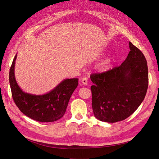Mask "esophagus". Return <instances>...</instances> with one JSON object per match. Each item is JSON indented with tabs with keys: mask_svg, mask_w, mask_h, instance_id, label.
I'll return each mask as SVG.
<instances>
[{
	"mask_svg": "<svg viewBox=\"0 0 159 159\" xmlns=\"http://www.w3.org/2000/svg\"><path fill=\"white\" fill-rule=\"evenodd\" d=\"M81 81H82V83L84 85H87L88 84V79L86 77H83L82 79H81Z\"/></svg>",
	"mask_w": 159,
	"mask_h": 159,
	"instance_id": "1",
	"label": "esophagus"
}]
</instances>
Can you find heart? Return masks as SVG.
Listing matches in <instances>:
<instances>
[{"mask_svg": "<svg viewBox=\"0 0 159 159\" xmlns=\"http://www.w3.org/2000/svg\"><path fill=\"white\" fill-rule=\"evenodd\" d=\"M100 69L102 71H106L107 69V64L106 62H102L101 65H100Z\"/></svg>", "mask_w": 159, "mask_h": 159, "instance_id": "b5f03b06", "label": "heart"}]
</instances>
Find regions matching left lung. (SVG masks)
<instances>
[{
  "label": "left lung",
  "mask_w": 159,
  "mask_h": 159,
  "mask_svg": "<svg viewBox=\"0 0 159 159\" xmlns=\"http://www.w3.org/2000/svg\"><path fill=\"white\" fill-rule=\"evenodd\" d=\"M130 52L120 66L90 75L93 85L92 108L95 117L106 122L127 119L144 101L148 70L144 54L129 42Z\"/></svg>",
  "instance_id": "left-lung-1"
}]
</instances>
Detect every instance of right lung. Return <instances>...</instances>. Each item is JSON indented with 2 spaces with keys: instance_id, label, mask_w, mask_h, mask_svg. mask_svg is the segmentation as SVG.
Instances as JSON below:
<instances>
[{
  "instance_id": "obj_1",
  "label": "right lung",
  "mask_w": 159,
  "mask_h": 159,
  "mask_svg": "<svg viewBox=\"0 0 159 159\" xmlns=\"http://www.w3.org/2000/svg\"><path fill=\"white\" fill-rule=\"evenodd\" d=\"M16 55L10 70V84L13 101L21 112L31 119L51 122L64 116L70 98L78 86V79H67L49 93L35 95L25 93L16 82L14 69Z\"/></svg>"
}]
</instances>
